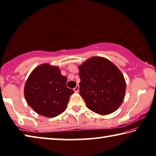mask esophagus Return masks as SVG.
Segmentation results:
<instances>
[{
	"mask_svg": "<svg viewBox=\"0 0 156 156\" xmlns=\"http://www.w3.org/2000/svg\"><path fill=\"white\" fill-rule=\"evenodd\" d=\"M73 91H74L76 93H77V92L79 91V85H76V87L73 89Z\"/></svg>",
	"mask_w": 156,
	"mask_h": 156,
	"instance_id": "obj_1",
	"label": "esophagus"
}]
</instances>
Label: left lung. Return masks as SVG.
<instances>
[{"mask_svg":"<svg viewBox=\"0 0 156 156\" xmlns=\"http://www.w3.org/2000/svg\"><path fill=\"white\" fill-rule=\"evenodd\" d=\"M80 95L87 107L96 113L107 115L118 109L125 98V78L107 58L92 57L79 66Z\"/></svg>","mask_w":156,"mask_h":156,"instance_id":"1","label":"left lung"}]
</instances>
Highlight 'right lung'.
I'll list each match as a JSON object with an SVG mask.
<instances>
[{
	"instance_id": "obj_1",
	"label": "right lung",
	"mask_w": 156,
	"mask_h": 156,
	"mask_svg": "<svg viewBox=\"0 0 156 156\" xmlns=\"http://www.w3.org/2000/svg\"><path fill=\"white\" fill-rule=\"evenodd\" d=\"M67 79L58 67L42 64L32 71L25 84L27 104L39 115L54 118L64 112L74 93L67 88Z\"/></svg>"
}]
</instances>
